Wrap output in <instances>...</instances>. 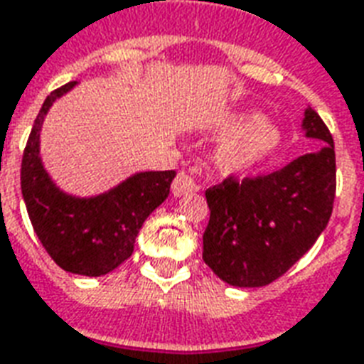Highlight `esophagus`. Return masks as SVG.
Returning a JSON list of instances; mask_svg holds the SVG:
<instances>
[{
	"mask_svg": "<svg viewBox=\"0 0 364 364\" xmlns=\"http://www.w3.org/2000/svg\"><path fill=\"white\" fill-rule=\"evenodd\" d=\"M194 191H198V185L194 183V177L188 176L187 171H179L173 183H171V193L176 196H183V194L194 193Z\"/></svg>",
	"mask_w": 364,
	"mask_h": 364,
	"instance_id": "1",
	"label": "esophagus"
}]
</instances>
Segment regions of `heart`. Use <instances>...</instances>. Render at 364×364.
I'll return each mask as SVG.
<instances>
[{"label":"heart","mask_w":364,"mask_h":364,"mask_svg":"<svg viewBox=\"0 0 364 364\" xmlns=\"http://www.w3.org/2000/svg\"><path fill=\"white\" fill-rule=\"evenodd\" d=\"M225 135H240L221 146L218 164L221 170L242 173L262 166L281 151L282 133L271 124H265L262 112L238 114L223 126Z\"/></svg>","instance_id":"obj_1"}]
</instances>
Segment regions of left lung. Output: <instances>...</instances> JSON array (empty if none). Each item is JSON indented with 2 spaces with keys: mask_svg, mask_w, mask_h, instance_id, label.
Returning a JSON list of instances; mask_svg holds the SVG:
<instances>
[{
  "mask_svg": "<svg viewBox=\"0 0 364 364\" xmlns=\"http://www.w3.org/2000/svg\"><path fill=\"white\" fill-rule=\"evenodd\" d=\"M305 137L324 146L269 176L237 177L206 191L210 221L202 257L227 284L265 287L284 274L326 229L336 196L334 139L307 108Z\"/></svg>",
  "mask_w": 364,
  "mask_h": 364,
  "instance_id": "1",
  "label": "left lung"
}]
</instances>
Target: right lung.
<instances>
[{"instance_id":"1","label":"right lung","mask_w":364,"mask_h":364,"mask_svg":"<svg viewBox=\"0 0 364 364\" xmlns=\"http://www.w3.org/2000/svg\"><path fill=\"white\" fill-rule=\"evenodd\" d=\"M74 85L55 90L41 105L22 154L21 188L28 218L53 262L68 273L101 277L132 256L139 229L168 198L176 171L135 173L91 198H76L55 187L40 158L41 122L53 102Z\"/></svg>"}]
</instances>
